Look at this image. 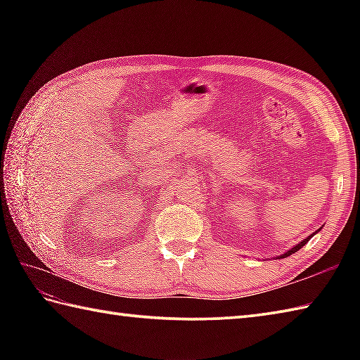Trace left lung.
Wrapping results in <instances>:
<instances>
[{
    "label": "left lung",
    "instance_id": "left-lung-1",
    "mask_svg": "<svg viewBox=\"0 0 360 360\" xmlns=\"http://www.w3.org/2000/svg\"><path fill=\"white\" fill-rule=\"evenodd\" d=\"M312 236H314V233H312V235H309V236H308V238H304L303 241H300V243H298L295 248H292V249H290V250H288V252H286V254H283V255H281L280 258H286V257H289V255H292V254H295V252H297L298 249H302V248L304 246V244H307V243H308V241H309V240L312 238Z\"/></svg>",
    "mask_w": 360,
    "mask_h": 360
}]
</instances>
